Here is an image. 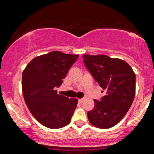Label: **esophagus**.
I'll list each match as a JSON object with an SVG mask.
<instances>
[{
  "label": "esophagus",
  "mask_w": 154,
  "mask_h": 154,
  "mask_svg": "<svg viewBox=\"0 0 154 154\" xmlns=\"http://www.w3.org/2000/svg\"><path fill=\"white\" fill-rule=\"evenodd\" d=\"M84 98H81V99H79L78 100V101H79V103H83V101H84Z\"/></svg>",
  "instance_id": "34e87169"
}]
</instances>
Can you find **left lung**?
<instances>
[{
	"label": "left lung",
	"mask_w": 154,
	"mask_h": 154,
	"mask_svg": "<svg viewBox=\"0 0 154 154\" xmlns=\"http://www.w3.org/2000/svg\"><path fill=\"white\" fill-rule=\"evenodd\" d=\"M83 63L95 81L106 93L94 100L95 107L88 112L92 125L100 129L114 127L127 114L135 95V74L123 60L105 55L84 54Z\"/></svg>",
	"instance_id": "1"
}]
</instances>
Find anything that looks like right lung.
I'll use <instances>...</instances> for the list:
<instances>
[{"label":"right lung","instance_id":"add662e5","mask_svg":"<svg viewBox=\"0 0 154 154\" xmlns=\"http://www.w3.org/2000/svg\"><path fill=\"white\" fill-rule=\"evenodd\" d=\"M78 55L53 51L33 59L22 73L24 100L32 116L43 126L59 129L71 122L77 99L57 93Z\"/></svg>","mask_w":154,"mask_h":154}]
</instances>
